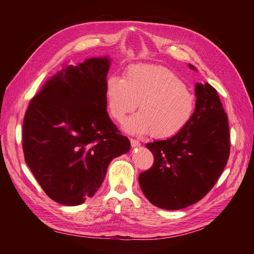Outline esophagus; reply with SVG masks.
Segmentation results:
<instances>
[{"label":"esophagus","instance_id":"1","mask_svg":"<svg viewBox=\"0 0 254 254\" xmlns=\"http://www.w3.org/2000/svg\"><path fill=\"white\" fill-rule=\"evenodd\" d=\"M130 144H131L132 147H139V146L141 145V143L139 141L134 140V139H130Z\"/></svg>","mask_w":254,"mask_h":254}]
</instances>
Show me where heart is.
<instances>
[{
  "instance_id": "heart-1",
  "label": "heart",
  "mask_w": 254,
  "mask_h": 254,
  "mask_svg": "<svg viewBox=\"0 0 254 254\" xmlns=\"http://www.w3.org/2000/svg\"><path fill=\"white\" fill-rule=\"evenodd\" d=\"M107 110L117 122L137 106L139 112L124 123L127 132L150 133L155 139L178 134L191 120L196 96L167 67L136 64L125 71L123 78L111 76L105 88Z\"/></svg>"
}]
</instances>
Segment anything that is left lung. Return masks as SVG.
Wrapping results in <instances>:
<instances>
[{
	"label": "left lung",
	"instance_id": "8db88e82",
	"mask_svg": "<svg viewBox=\"0 0 254 254\" xmlns=\"http://www.w3.org/2000/svg\"><path fill=\"white\" fill-rule=\"evenodd\" d=\"M196 96L186 128L171 139L146 144L155 160L140 174L139 183L145 197L161 209L180 210L201 200L228 162L229 122L217 91L210 83H197Z\"/></svg>",
	"mask_w": 254,
	"mask_h": 254
}]
</instances>
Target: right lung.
Returning a JSON list of instances; mask_svg holds the SVG:
<instances>
[{
	"label": "right lung",
	"mask_w": 254,
	"mask_h": 254,
	"mask_svg": "<svg viewBox=\"0 0 254 254\" xmlns=\"http://www.w3.org/2000/svg\"><path fill=\"white\" fill-rule=\"evenodd\" d=\"M109 59L63 65L32 98L23 121L25 162L54 201L77 205L93 197L109 163L130 142L107 113Z\"/></svg>",
	"instance_id": "right-lung-1"
}]
</instances>
